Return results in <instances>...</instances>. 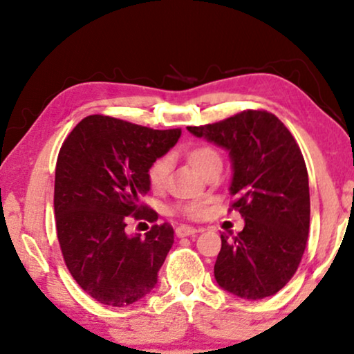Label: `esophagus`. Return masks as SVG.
Listing matches in <instances>:
<instances>
[{
  "label": "esophagus",
  "mask_w": 354,
  "mask_h": 354,
  "mask_svg": "<svg viewBox=\"0 0 354 354\" xmlns=\"http://www.w3.org/2000/svg\"><path fill=\"white\" fill-rule=\"evenodd\" d=\"M198 232H201V229H195V227H190V225H178L176 229V235L180 236V239H182V236L198 234Z\"/></svg>",
  "instance_id": "34e87169"
}]
</instances>
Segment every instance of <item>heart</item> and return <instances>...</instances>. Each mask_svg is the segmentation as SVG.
I'll use <instances>...</instances> for the list:
<instances>
[{
  "instance_id": "heart-1",
  "label": "heart",
  "mask_w": 354,
  "mask_h": 354,
  "mask_svg": "<svg viewBox=\"0 0 354 354\" xmlns=\"http://www.w3.org/2000/svg\"><path fill=\"white\" fill-rule=\"evenodd\" d=\"M187 159L188 162L195 167V171L198 174H201L203 177H206L207 174L216 171V169H222L221 154L211 147H195L188 149ZM169 171H171V158L164 156L159 158L158 161H154L148 171L149 185H151L154 190H162L167 182ZM177 211L183 216L196 219V217H200L203 212H205V206L198 201H192L187 203V205L178 206Z\"/></svg>"
}]
</instances>
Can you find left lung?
<instances>
[{
	"mask_svg": "<svg viewBox=\"0 0 354 354\" xmlns=\"http://www.w3.org/2000/svg\"><path fill=\"white\" fill-rule=\"evenodd\" d=\"M187 129L229 151L232 207L245 219L236 235H221L216 282L243 299L272 297L297 272L308 241L309 182L297 140L268 111Z\"/></svg>",
	"mask_w": 354,
	"mask_h": 354,
	"instance_id": "1",
	"label": "left lung"
}]
</instances>
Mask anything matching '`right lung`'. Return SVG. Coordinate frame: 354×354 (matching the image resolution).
<instances>
[{
	"mask_svg": "<svg viewBox=\"0 0 354 354\" xmlns=\"http://www.w3.org/2000/svg\"><path fill=\"white\" fill-rule=\"evenodd\" d=\"M109 115H88L62 143L56 162L55 214L62 256L80 288L108 306H129L151 292L174 243L167 222L127 235V216L149 222L140 205L151 164L180 138Z\"/></svg>",
	"mask_w": 354,
	"mask_h": 354,
	"instance_id": "1",
	"label": "right lung"
}]
</instances>
